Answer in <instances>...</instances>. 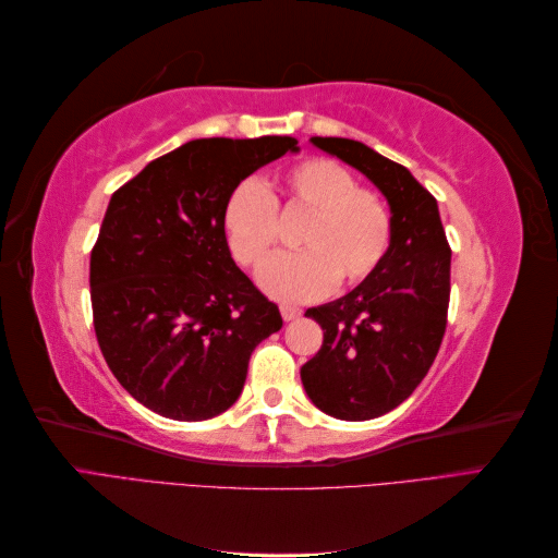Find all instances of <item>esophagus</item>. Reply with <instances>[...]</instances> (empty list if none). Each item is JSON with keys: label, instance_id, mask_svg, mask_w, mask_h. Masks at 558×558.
<instances>
[{"label": "esophagus", "instance_id": "34e87169", "mask_svg": "<svg viewBox=\"0 0 558 558\" xmlns=\"http://www.w3.org/2000/svg\"><path fill=\"white\" fill-rule=\"evenodd\" d=\"M279 310H281L283 320H295V318H300V314H302V310L295 307V305H281Z\"/></svg>", "mask_w": 558, "mask_h": 558}]
</instances>
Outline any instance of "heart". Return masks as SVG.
I'll return each instance as SVG.
<instances>
[{
    "mask_svg": "<svg viewBox=\"0 0 558 558\" xmlns=\"http://www.w3.org/2000/svg\"><path fill=\"white\" fill-rule=\"evenodd\" d=\"M279 211L307 214L298 230L302 251L269 263L260 283L279 300H316L340 286H356L375 272L391 244L386 199L328 158L302 160L275 185L244 181L223 209V232L232 258L260 267L279 242Z\"/></svg>",
    "mask_w": 558,
    "mask_h": 558,
    "instance_id": "1",
    "label": "heart"
}]
</instances>
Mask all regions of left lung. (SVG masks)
I'll return each mask as SVG.
<instances>
[{"instance_id": "obj_1", "label": "left lung", "mask_w": 558, "mask_h": 558, "mask_svg": "<svg viewBox=\"0 0 558 558\" xmlns=\"http://www.w3.org/2000/svg\"><path fill=\"white\" fill-rule=\"evenodd\" d=\"M312 144L361 170L391 205V244L361 286L305 316L324 344L302 365L305 391L320 412L367 421L396 410L428 375L447 330L451 248L435 197L408 167L342 137Z\"/></svg>"}]
</instances>
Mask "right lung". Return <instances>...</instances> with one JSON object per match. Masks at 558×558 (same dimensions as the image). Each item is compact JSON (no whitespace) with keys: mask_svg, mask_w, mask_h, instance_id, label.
Returning <instances> with one entry per match:
<instances>
[{"mask_svg":"<svg viewBox=\"0 0 558 558\" xmlns=\"http://www.w3.org/2000/svg\"><path fill=\"white\" fill-rule=\"evenodd\" d=\"M295 144L195 140L111 195L90 251L93 326L113 377L156 414L226 412L251 351L283 326L275 302L234 265L223 209L242 179Z\"/></svg>","mask_w":558,"mask_h":558,"instance_id":"1","label":"right lung"}]
</instances>
